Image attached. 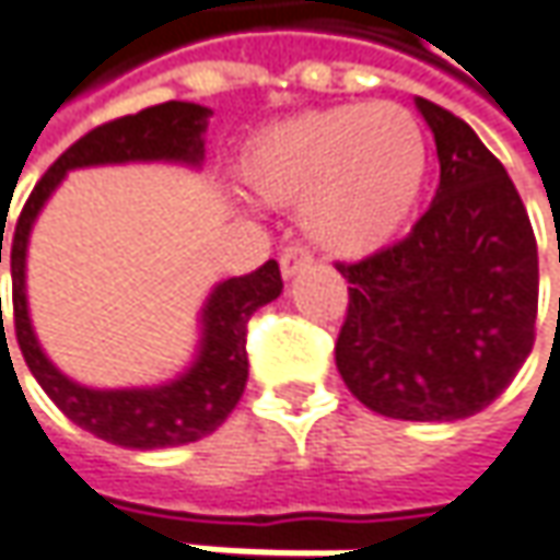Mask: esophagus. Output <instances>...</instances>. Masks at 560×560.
Masks as SVG:
<instances>
[{"instance_id":"obj_1","label":"esophagus","mask_w":560,"mask_h":560,"mask_svg":"<svg viewBox=\"0 0 560 560\" xmlns=\"http://www.w3.org/2000/svg\"><path fill=\"white\" fill-rule=\"evenodd\" d=\"M281 276L284 279H294L300 269H310L313 266V257H310V250L306 247H300V244H291V247H284L281 250Z\"/></svg>"}]
</instances>
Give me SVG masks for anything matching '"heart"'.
Wrapping results in <instances>:
<instances>
[{
  "label": "heart",
  "mask_w": 560,
  "mask_h": 560,
  "mask_svg": "<svg viewBox=\"0 0 560 560\" xmlns=\"http://www.w3.org/2000/svg\"><path fill=\"white\" fill-rule=\"evenodd\" d=\"M428 166V132L409 107L357 102L257 132L235 176L266 207L300 203V225L325 254L365 257L409 222Z\"/></svg>",
  "instance_id": "heart-1"
}]
</instances>
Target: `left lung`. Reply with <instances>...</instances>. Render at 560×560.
Segmentation results:
<instances>
[{"label": "left lung", "mask_w": 560, "mask_h": 560, "mask_svg": "<svg viewBox=\"0 0 560 560\" xmlns=\"http://www.w3.org/2000/svg\"><path fill=\"white\" fill-rule=\"evenodd\" d=\"M440 158L428 213L402 242L359 262L335 359L362 406L402 421L487 409L536 340L539 257L524 201L471 126L415 98Z\"/></svg>", "instance_id": "obj_1"}]
</instances>
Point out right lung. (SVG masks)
<instances>
[{"mask_svg": "<svg viewBox=\"0 0 560 560\" xmlns=\"http://www.w3.org/2000/svg\"><path fill=\"white\" fill-rule=\"evenodd\" d=\"M210 110L191 102H164L95 126L46 170L30 191L11 238V303L14 335L24 362L49 399L89 434L126 450L185 446L213 434L238 406L247 384V322L281 294L279 262H262L257 272L220 281L201 310L198 357L183 375L158 387L95 390L70 381L51 365L33 335L27 310V244L30 229L51 191L70 170L132 161H166L198 166L203 161V129ZM2 262V238H0ZM2 318V313H0Z\"/></svg>", "mask_w": 560, "mask_h": 560, "instance_id": "add662e5", "label": "right lung"}]
</instances>
